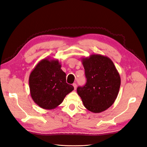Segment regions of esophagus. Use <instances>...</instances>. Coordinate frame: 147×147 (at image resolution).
I'll use <instances>...</instances> for the list:
<instances>
[{"label": "esophagus", "instance_id": "esophagus-1", "mask_svg": "<svg viewBox=\"0 0 147 147\" xmlns=\"http://www.w3.org/2000/svg\"><path fill=\"white\" fill-rule=\"evenodd\" d=\"M72 85H73V86H74L75 90H76V88H77V84H76V83H73Z\"/></svg>", "mask_w": 147, "mask_h": 147}]
</instances>
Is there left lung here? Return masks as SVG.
<instances>
[{
	"instance_id": "8db88e82",
	"label": "left lung",
	"mask_w": 147,
	"mask_h": 147,
	"mask_svg": "<svg viewBox=\"0 0 147 147\" xmlns=\"http://www.w3.org/2000/svg\"><path fill=\"white\" fill-rule=\"evenodd\" d=\"M86 83L77 88L84 106L90 112L100 113L108 109L116 100L121 84L120 75L109 57L91 55L82 57Z\"/></svg>"
}]
</instances>
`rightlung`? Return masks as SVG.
Returning a JSON list of instances; mask_svg holds the SVG:
<instances>
[{"mask_svg": "<svg viewBox=\"0 0 147 147\" xmlns=\"http://www.w3.org/2000/svg\"><path fill=\"white\" fill-rule=\"evenodd\" d=\"M61 68L58 60L48 57L40 61L29 75L30 96L43 109L56 108L74 90V86L66 83V74Z\"/></svg>", "mask_w": 147, "mask_h": 147, "instance_id": "right-lung-1", "label": "right lung"}]
</instances>
